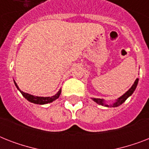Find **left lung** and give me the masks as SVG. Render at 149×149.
<instances>
[{
	"mask_svg": "<svg viewBox=\"0 0 149 149\" xmlns=\"http://www.w3.org/2000/svg\"><path fill=\"white\" fill-rule=\"evenodd\" d=\"M138 83H139V78H137L135 79V81H134V84L132 85V87L128 90V91L126 92L125 93H124L121 97L118 98V99L116 100V101L112 104H105V100L103 99H100V98H92L93 101L96 102L97 104H100V105H102V106L104 107H116L120 106V104H122L127 99V98L129 97L130 96H132V94L134 93V91H135V89L137 87V85H138Z\"/></svg>",
	"mask_w": 149,
	"mask_h": 149,
	"instance_id": "8db88e82",
	"label": "left lung"
}]
</instances>
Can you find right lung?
<instances>
[{
    "mask_svg": "<svg viewBox=\"0 0 149 149\" xmlns=\"http://www.w3.org/2000/svg\"><path fill=\"white\" fill-rule=\"evenodd\" d=\"M14 83H15V85L16 86L17 90L21 92L22 96H23L25 99L28 100H29V102H31V103H33V104H49V103H52V102L54 101V100H56V99H58V98L59 97V96H60L61 94V91H62L60 89V90L57 92L56 94H55L54 96H52V97H36V96L31 95V94L24 93V92L22 91L19 89L18 86L17 85V84L15 83V80H14Z\"/></svg>",
    "mask_w": 149,
    "mask_h": 149,
    "instance_id": "1",
    "label": "right lung"
}]
</instances>
